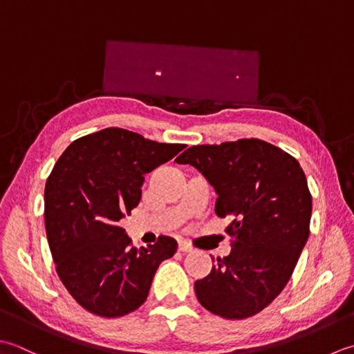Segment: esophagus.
Wrapping results in <instances>:
<instances>
[{
  "label": "esophagus",
  "instance_id": "34e87169",
  "mask_svg": "<svg viewBox=\"0 0 354 354\" xmlns=\"http://www.w3.org/2000/svg\"><path fill=\"white\" fill-rule=\"evenodd\" d=\"M191 250H192V248L187 243H183V241L178 243V252H183V254H187V252H191Z\"/></svg>",
  "mask_w": 354,
  "mask_h": 354
}]
</instances>
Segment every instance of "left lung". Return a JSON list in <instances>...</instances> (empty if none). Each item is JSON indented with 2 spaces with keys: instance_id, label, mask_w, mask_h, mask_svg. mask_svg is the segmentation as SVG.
I'll return each instance as SVG.
<instances>
[{
  "instance_id": "obj_1",
  "label": "left lung",
  "mask_w": 354,
  "mask_h": 354,
  "mask_svg": "<svg viewBox=\"0 0 354 354\" xmlns=\"http://www.w3.org/2000/svg\"><path fill=\"white\" fill-rule=\"evenodd\" d=\"M191 165L217 194L215 214L230 217V254L196 281L197 299L226 319L254 316L290 279L310 234L312 196L298 160L258 139L187 148Z\"/></svg>"
}]
</instances>
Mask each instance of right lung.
<instances>
[{
    "label": "right lung",
    "mask_w": 354,
    "mask_h": 354,
    "mask_svg": "<svg viewBox=\"0 0 354 354\" xmlns=\"http://www.w3.org/2000/svg\"><path fill=\"white\" fill-rule=\"evenodd\" d=\"M183 148L105 128L57 158L44 191L48 246L62 284L93 315L119 318L139 308L158 266L176 254L177 241L165 235L133 248L119 221L139 205L145 174Z\"/></svg>",
    "instance_id": "right-lung-1"
}]
</instances>
